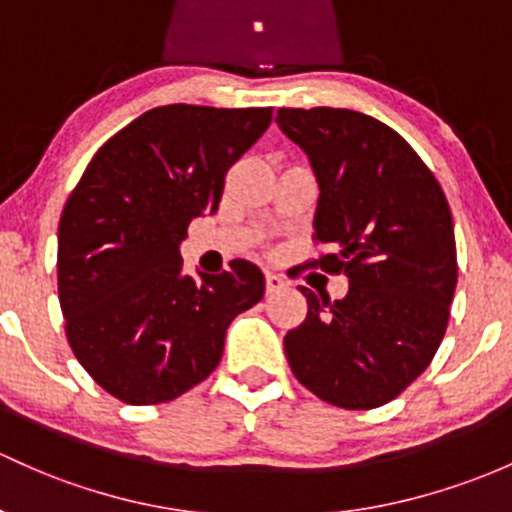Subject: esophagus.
Masks as SVG:
<instances>
[{"label": "esophagus", "mask_w": 512, "mask_h": 512, "mask_svg": "<svg viewBox=\"0 0 512 512\" xmlns=\"http://www.w3.org/2000/svg\"><path fill=\"white\" fill-rule=\"evenodd\" d=\"M283 288H285V280L283 278L276 276V273H266V293L268 295L278 293V290H283Z\"/></svg>", "instance_id": "obj_1"}]
</instances>
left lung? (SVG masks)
Masks as SVG:
<instances>
[{"label":"left lung","mask_w":512,"mask_h":512,"mask_svg":"<svg viewBox=\"0 0 512 512\" xmlns=\"http://www.w3.org/2000/svg\"><path fill=\"white\" fill-rule=\"evenodd\" d=\"M276 122L310 158L320 183L322 254L312 266L344 273L342 300L317 298L285 334L295 378L329 405H386L430 366L449 322L456 241L449 202L398 131L351 109H278Z\"/></svg>","instance_id":"1"}]
</instances>
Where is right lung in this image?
<instances>
[{
	"instance_id": "1",
	"label": "right lung",
	"mask_w": 512,
	"mask_h": 512,
	"mask_svg": "<svg viewBox=\"0 0 512 512\" xmlns=\"http://www.w3.org/2000/svg\"><path fill=\"white\" fill-rule=\"evenodd\" d=\"M271 119V107H156L114 134L70 192L58 227L65 334L122 403H168L205 381L229 324L263 298L254 263L197 283L180 244L192 219L217 212L229 168Z\"/></svg>"
}]
</instances>
